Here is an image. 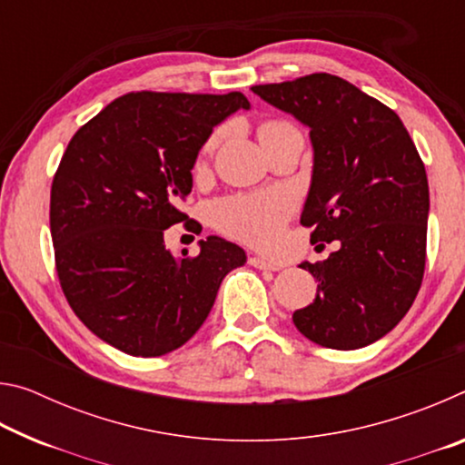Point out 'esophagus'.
I'll return each instance as SVG.
<instances>
[{
    "mask_svg": "<svg viewBox=\"0 0 465 465\" xmlns=\"http://www.w3.org/2000/svg\"><path fill=\"white\" fill-rule=\"evenodd\" d=\"M248 262L252 266H256V269H261V271H271V272L279 271V264H274L271 261H264V258H261V256H250Z\"/></svg>",
    "mask_w": 465,
    "mask_h": 465,
    "instance_id": "1",
    "label": "esophagus"
}]
</instances>
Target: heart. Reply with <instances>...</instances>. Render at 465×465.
I'll use <instances>...</instances> for the list:
<instances>
[{
    "label": "heart",
    "mask_w": 465,
    "mask_h": 465,
    "mask_svg": "<svg viewBox=\"0 0 465 465\" xmlns=\"http://www.w3.org/2000/svg\"><path fill=\"white\" fill-rule=\"evenodd\" d=\"M281 124L287 123L271 121L262 124L261 135L266 131L281 127ZM217 137L219 133H213L209 137L203 149L204 153L213 147ZM291 207H293L291 194L281 191V188H272V191L235 194L217 201L213 204V211H211V217H213L217 230L232 235V238L254 243V246H269L281 233L291 213Z\"/></svg>",
    "instance_id": "heart-1"
}]
</instances>
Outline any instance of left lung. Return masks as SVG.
I'll use <instances>...</instances> for the list:
<instances>
[{
  "label": "left lung",
  "mask_w": 465,
  "mask_h": 465,
  "mask_svg": "<svg viewBox=\"0 0 465 465\" xmlns=\"http://www.w3.org/2000/svg\"><path fill=\"white\" fill-rule=\"evenodd\" d=\"M310 127L313 176L302 225L338 242L324 262H303L318 295L293 313L312 342L352 351L380 341L406 316L427 262V170L391 108L342 77L312 74L252 85Z\"/></svg>",
  "instance_id": "8db88e82"
}]
</instances>
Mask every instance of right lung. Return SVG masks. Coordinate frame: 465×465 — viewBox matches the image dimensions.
<instances>
[{"instance_id":"obj_1","label":"right lung","mask_w":465,"mask_h":465,"mask_svg":"<svg viewBox=\"0 0 465 465\" xmlns=\"http://www.w3.org/2000/svg\"><path fill=\"white\" fill-rule=\"evenodd\" d=\"M238 108L242 92H131L77 129L51 186V238L63 295L102 341L133 357H162L191 341L240 246L209 235L176 261L163 230L184 223L199 149Z\"/></svg>"}]
</instances>
